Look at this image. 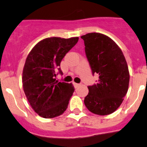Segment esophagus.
<instances>
[{"mask_svg":"<svg viewBox=\"0 0 147 147\" xmlns=\"http://www.w3.org/2000/svg\"><path fill=\"white\" fill-rule=\"evenodd\" d=\"M73 84H74V86H75V88H78V86H80V84H78V83H75V82H74Z\"/></svg>","mask_w":147,"mask_h":147,"instance_id":"obj_1","label":"esophagus"}]
</instances>
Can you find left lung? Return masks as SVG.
Here are the masks:
<instances>
[{
	"instance_id": "obj_1",
	"label": "left lung",
	"mask_w": 147,
	"mask_h": 147,
	"mask_svg": "<svg viewBox=\"0 0 147 147\" xmlns=\"http://www.w3.org/2000/svg\"><path fill=\"white\" fill-rule=\"evenodd\" d=\"M81 38L92 73L98 75V83L88 86L84 104L94 114L109 115L118 109L127 92L129 72L125 58L116 43L106 35L93 32Z\"/></svg>"
}]
</instances>
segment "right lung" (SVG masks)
Returning <instances> with one entry per match:
<instances>
[{"label": "right lung", "mask_w": 147, "mask_h": 147, "mask_svg": "<svg viewBox=\"0 0 147 147\" xmlns=\"http://www.w3.org/2000/svg\"><path fill=\"white\" fill-rule=\"evenodd\" d=\"M78 37H50L41 40L29 52L22 72L24 94L39 116L53 118L67 109L75 88L72 83L55 80V71L65 54L78 43Z\"/></svg>", "instance_id": "add662e5"}]
</instances>
